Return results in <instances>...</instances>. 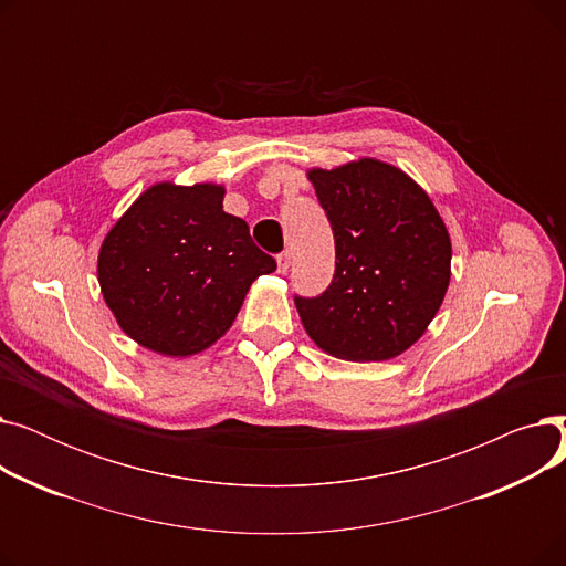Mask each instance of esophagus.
Returning <instances> with one entry per match:
<instances>
[{
  "label": "esophagus",
  "instance_id": "34e87169",
  "mask_svg": "<svg viewBox=\"0 0 566 566\" xmlns=\"http://www.w3.org/2000/svg\"><path fill=\"white\" fill-rule=\"evenodd\" d=\"M289 265H291V252L286 250V252H282V254L277 256V271H280V273H286Z\"/></svg>",
  "mask_w": 566,
  "mask_h": 566
}]
</instances>
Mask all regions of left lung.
Segmentation results:
<instances>
[{
  "instance_id": "1",
  "label": "left lung",
  "mask_w": 566,
  "mask_h": 566,
  "mask_svg": "<svg viewBox=\"0 0 566 566\" xmlns=\"http://www.w3.org/2000/svg\"><path fill=\"white\" fill-rule=\"evenodd\" d=\"M335 235V275L295 295L312 342L350 363H380L418 342L450 286L452 243L429 195L399 167L360 158L312 169Z\"/></svg>"
}]
</instances>
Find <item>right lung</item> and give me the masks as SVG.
I'll use <instances>...</instances> for the list:
<instances>
[{
    "instance_id": "add662e5",
    "label": "right lung",
    "mask_w": 566,
    "mask_h": 566,
    "mask_svg": "<svg viewBox=\"0 0 566 566\" xmlns=\"http://www.w3.org/2000/svg\"><path fill=\"white\" fill-rule=\"evenodd\" d=\"M222 199L216 184H156L105 235L103 298L144 348L169 358L201 353L231 328L252 282L277 268Z\"/></svg>"
}]
</instances>
